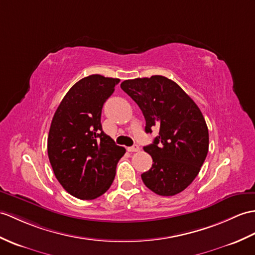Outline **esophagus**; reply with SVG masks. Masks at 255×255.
<instances>
[{"label": "esophagus", "instance_id": "esophagus-1", "mask_svg": "<svg viewBox=\"0 0 255 255\" xmlns=\"http://www.w3.org/2000/svg\"><path fill=\"white\" fill-rule=\"evenodd\" d=\"M127 150L129 152H138V151H140V146L138 144H133L132 146L127 147Z\"/></svg>", "mask_w": 255, "mask_h": 255}]
</instances>
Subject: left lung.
Listing matches in <instances>:
<instances>
[{
  "label": "left lung",
  "instance_id": "obj_1",
  "mask_svg": "<svg viewBox=\"0 0 255 255\" xmlns=\"http://www.w3.org/2000/svg\"><path fill=\"white\" fill-rule=\"evenodd\" d=\"M121 88L138 104L145 132L158 129L153 143L143 147L152 167L141 175L144 185L158 195H175L198 176L209 151V129L193 100L164 76L135 78Z\"/></svg>",
  "mask_w": 255,
  "mask_h": 255
}]
</instances>
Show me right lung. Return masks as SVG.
<instances>
[{
    "instance_id": "right-lung-1",
    "label": "right lung",
    "mask_w": 255,
    "mask_h": 255,
    "mask_svg": "<svg viewBox=\"0 0 255 255\" xmlns=\"http://www.w3.org/2000/svg\"><path fill=\"white\" fill-rule=\"evenodd\" d=\"M118 82L101 75L85 77L69 89L53 116L47 137L51 166L65 190L80 200L109 190L126 152L101 125L103 104Z\"/></svg>"
}]
</instances>
